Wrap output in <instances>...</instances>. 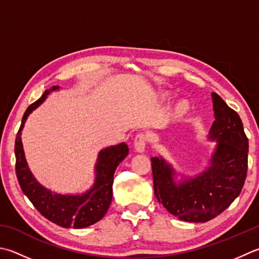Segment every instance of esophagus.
Returning a JSON list of instances; mask_svg holds the SVG:
<instances>
[{"label": "esophagus", "instance_id": "34e87169", "mask_svg": "<svg viewBox=\"0 0 259 259\" xmlns=\"http://www.w3.org/2000/svg\"><path fill=\"white\" fill-rule=\"evenodd\" d=\"M147 136L143 133H140L136 136L135 138V149L138 151V153H143L145 151L146 145H147Z\"/></svg>", "mask_w": 259, "mask_h": 259}]
</instances>
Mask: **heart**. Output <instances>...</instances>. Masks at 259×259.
I'll return each mask as SVG.
<instances>
[{
  "label": "heart",
  "mask_w": 259,
  "mask_h": 259,
  "mask_svg": "<svg viewBox=\"0 0 259 259\" xmlns=\"http://www.w3.org/2000/svg\"><path fill=\"white\" fill-rule=\"evenodd\" d=\"M186 110H187V103L186 102H182V103H180L179 106H177V112H179V113H184Z\"/></svg>",
  "instance_id": "1"
}]
</instances>
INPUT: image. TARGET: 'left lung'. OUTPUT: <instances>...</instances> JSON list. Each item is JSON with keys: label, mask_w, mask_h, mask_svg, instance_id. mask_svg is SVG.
<instances>
[{"label": "left lung", "mask_w": 259, "mask_h": 259, "mask_svg": "<svg viewBox=\"0 0 259 259\" xmlns=\"http://www.w3.org/2000/svg\"><path fill=\"white\" fill-rule=\"evenodd\" d=\"M214 122L209 139L217 141L210 166L195 177L174 181L163 157L151 158L155 196L170 214L187 222H206L224 212L240 194L248 168V138L240 116L212 93Z\"/></svg>", "instance_id": "8db88e82"}]
</instances>
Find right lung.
I'll use <instances>...</instances> for the list:
<instances>
[{
	"mask_svg": "<svg viewBox=\"0 0 259 259\" xmlns=\"http://www.w3.org/2000/svg\"><path fill=\"white\" fill-rule=\"evenodd\" d=\"M58 89L59 86H53L45 91L41 98L29 105L24 112L14 145L15 173L24 195L46 219L59 227L80 229L95 224L105 215L112 201L114 171L128 156L129 148L126 144L121 143L101 150L95 165L94 185L82 195L58 194L38 183L25 160L21 131L29 114L44 102L50 92Z\"/></svg>",
	"mask_w": 259,
	"mask_h": 259,
	"instance_id": "right-lung-1",
	"label": "right lung"
}]
</instances>
